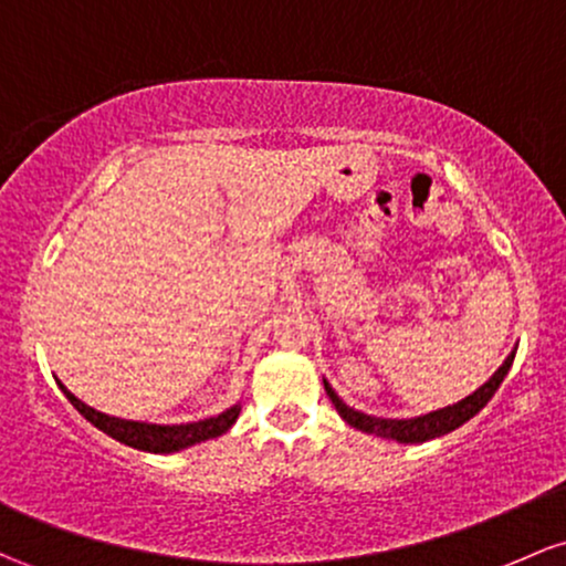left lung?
Listing matches in <instances>:
<instances>
[{
    "instance_id": "8db88e82",
    "label": "left lung",
    "mask_w": 566,
    "mask_h": 566,
    "mask_svg": "<svg viewBox=\"0 0 566 566\" xmlns=\"http://www.w3.org/2000/svg\"><path fill=\"white\" fill-rule=\"evenodd\" d=\"M513 357H515V352L500 365V370H496V374L489 378L481 389H475L473 395L464 397V400H459L457 406L440 408V411L419 416V419H376V416L359 413V411H354V408L346 406V402L333 392L331 384L327 381H325V392L331 395L335 411L344 416V421H349L352 427H357V430H363L368 434H381V438L397 440V443H424V440L440 438V434L457 430V427H462L464 421L473 419V416L481 411L489 400H492L496 389H500V384L505 381L507 370H511V365H513Z\"/></svg>"
}]
</instances>
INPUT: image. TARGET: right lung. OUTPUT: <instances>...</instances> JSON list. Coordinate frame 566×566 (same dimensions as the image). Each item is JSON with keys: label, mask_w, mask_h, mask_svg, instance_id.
I'll use <instances>...</instances> for the list:
<instances>
[{"label": "right lung", "mask_w": 566, "mask_h": 566, "mask_svg": "<svg viewBox=\"0 0 566 566\" xmlns=\"http://www.w3.org/2000/svg\"><path fill=\"white\" fill-rule=\"evenodd\" d=\"M64 389V395L70 397V402L77 408L85 419L91 421L93 427H98L102 432H107L109 438L120 440V443L132 446V449L150 451V454H171V451H182L188 446L201 443V440L217 438V434L231 430V424L239 419V406L228 408L226 413L214 416V419L192 421V424H177V427H164V424H145V421H126L115 419V416H107L96 408L85 406L83 400H77L64 384H59Z\"/></svg>", "instance_id": "right-lung-1"}]
</instances>
